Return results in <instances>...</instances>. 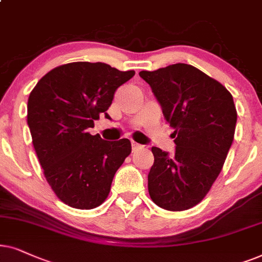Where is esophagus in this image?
<instances>
[{
    "instance_id": "1",
    "label": "esophagus",
    "mask_w": 262,
    "mask_h": 262,
    "mask_svg": "<svg viewBox=\"0 0 262 262\" xmlns=\"http://www.w3.org/2000/svg\"><path fill=\"white\" fill-rule=\"evenodd\" d=\"M140 148H141V146L137 144V142H133V144H132V149H133V152H137Z\"/></svg>"
}]
</instances>
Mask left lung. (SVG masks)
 I'll list each match as a JSON object with an SVG mask.
<instances>
[{"label":"left lung","mask_w":262,"mask_h":262,"mask_svg":"<svg viewBox=\"0 0 262 262\" xmlns=\"http://www.w3.org/2000/svg\"><path fill=\"white\" fill-rule=\"evenodd\" d=\"M139 75L162 105L176 144L170 157L152 147L149 196L164 210H189L210 191L232 145L237 121L232 96L217 80L186 63Z\"/></svg>","instance_id":"left-lung-1"}]
</instances>
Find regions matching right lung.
Here are the masks:
<instances>
[{
	"mask_svg": "<svg viewBox=\"0 0 262 262\" xmlns=\"http://www.w3.org/2000/svg\"><path fill=\"white\" fill-rule=\"evenodd\" d=\"M134 74L102 62H72L51 69L31 91L27 123L34 151L49 186L68 206H100L130 155L128 139L105 141L87 129L100 114L109 118L115 92Z\"/></svg>",
	"mask_w": 262,
	"mask_h": 262,
	"instance_id": "1",
	"label": "right lung"
}]
</instances>
